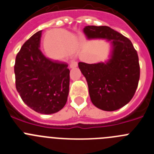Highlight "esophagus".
I'll list each match as a JSON object with an SVG mask.
<instances>
[{
    "instance_id": "1",
    "label": "esophagus",
    "mask_w": 154,
    "mask_h": 154,
    "mask_svg": "<svg viewBox=\"0 0 154 154\" xmlns=\"http://www.w3.org/2000/svg\"><path fill=\"white\" fill-rule=\"evenodd\" d=\"M70 68H72H72H75V67H77V65H78V63H77V62H75V61H71L70 62Z\"/></svg>"
}]
</instances>
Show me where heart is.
Segmentation results:
<instances>
[{
    "instance_id": "obj_1",
    "label": "heart",
    "mask_w": 154,
    "mask_h": 154,
    "mask_svg": "<svg viewBox=\"0 0 154 154\" xmlns=\"http://www.w3.org/2000/svg\"><path fill=\"white\" fill-rule=\"evenodd\" d=\"M46 43H54V53L50 54L52 58H61L73 55L79 48V40L76 36L64 30H55L47 36Z\"/></svg>"
}]
</instances>
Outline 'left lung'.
Returning a JSON list of instances; mask_svg holds the SVG:
<instances>
[{"label":"left lung","mask_w":154,"mask_h":154,"mask_svg":"<svg viewBox=\"0 0 154 154\" xmlns=\"http://www.w3.org/2000/svg\"><path fill=\"white\" fill-rule=\"evenodd\" d=\"M87 38L110 41L111 56L106 62H79V68L89 87L95 106L104 111H114L124 106L133 97L140 79V64L130 40L108 26H85Z\"/></svg>","instance_id":"obj_1"}]
</instances>
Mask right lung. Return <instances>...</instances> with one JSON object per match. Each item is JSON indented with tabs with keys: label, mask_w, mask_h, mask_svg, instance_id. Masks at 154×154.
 <instances>
[{
	"label": "right lung",
	"mask_w": 154,
	"mask_h": 154,
	"mask_svg": "<svg viewBox=\"0 0 154 154\" xmlns=\"http://www.w3.org/2000/svg\"><path fill=\"white\" fill-rule=\"evenodd\" d=\"M42 31L24 42L14 65L17 91L25 104L35 112L52 114L65 106L69 91L68 65L51 61L40 50Z\"/></svg>",
	"instance_id": "right-lung-1"
}]
</instances>
